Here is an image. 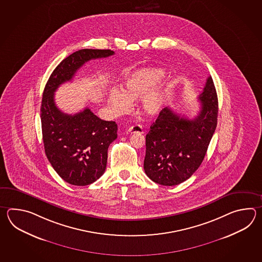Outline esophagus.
<instances>
[{
    "label": "esophagus",
    "mask_w": 262,
    "mask_h": 262,
    "mask_svg": "<svg viewBox=\"0 0 262 262\" xmlns=\"http://www.w3.org/2000/svg\"><path fill=\"white\" fill-rule=\"evenodd\" d=\"M127 132L130 134H142L143 133V128H142V126H141V125H139V124H135V125H132V126H130V127H129L128 130H127Z\"/></svg>",
    "instance_id": "34e87169"
}]
</instances>
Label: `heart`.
Returning <instances> with one entry per match:
<instances>
[{
    "label": "heart",
    "instance_id": "heart-1",
    "mask_svg": "<svg viewBox=\"0 0 262 262\" xmlns=\"http://www.w3.org/2000/svg\"><path fill=\"white\" fill-rule=\"evenodd\" d=\"M166 72L160 68H142L130 73L124 79L123 91L113 89L108 104L118 115L130 112L132 102L141 97L140 106L146 115H156L162 110L165 95L161 90L152 89L164 78Z\"/></svg>",
    "mask_w": 262,
    "mask_h": 262
}]
</instances>
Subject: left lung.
I'll return each mask as SVG.
<instances>
[{
    "mask_svg": "<svg viewBox=\"0 0 262 262\" xmlns=\"http://www.w3.org/2000/svg\"><path fill=\"white\" fill-rule=\"evenodd\" d=\"M201 111L194 119L163 108L146 135L144 170L156 184L172 186L200 167L216 128L218 99L212 77L199 96Z\"/></svg>",
    "mask_w": 262,
    "mask_h": 262,
    "instance_id": "1",
    "label": "left lung"
}]
</instances>
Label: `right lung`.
I'll list each match as a JSON object with an SVG mask.
<instances>
[{"label":"right lung","mask_w":262,"mask_h":262,"mask_svg":"<svg viewBox=\"0 0 262 262\" xmlns=\"http://www.w3.org/2000/svg\"><path fill=\"white\" fill-rule=\"evenodd\" d=\"M113 54L111 50H78L58 64L45 86L41 104L45 152L58 175L73 185L93 184L104 174L108 146L117 139V124L101 120L88 107L74 115L63 113L55 105L54 93L85 62Z\"/></svg>","instance_id":"add662e5"}]
</instances>
